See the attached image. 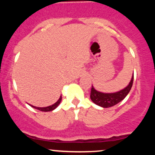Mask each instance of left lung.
<instances>
[{"label": "left lung", "instance_id": "8db88e82", "mask_svg": "<svg viewBox=\"0 0 155 155\" xmlns=\"http://www.w3.org/2000/svg\"><path fill=\"white\" fill-rule=\"evenodd\" d=\"M133 78H134V75H133L130 82L129 83L127 87H126L121 91L114 92V93H103V92L95 90V88L92 86L90 98L92 102L101 107L108 108L115 106L123 100L130 91L131 87L133 86Z\"/></svg>", "mask_w": 155, "mask_h": 155}]
</instances>
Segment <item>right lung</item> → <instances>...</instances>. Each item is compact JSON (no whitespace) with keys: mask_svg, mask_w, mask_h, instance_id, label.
<instances>
[{"mask_svg":"<svg viewBox=\"0 0 155 155\" xmlns=\"http://www.w3.org/2000/svg\"><path fill=\"white\" fill-rule=\"evenodd\" d=\"M61 100H62V96H60L59 100L57 101V102L55 103L54 104L51 105V106H47V107H35V106H32V105H31V106L33 108H35V109L39 110V111H53V110L55 109V108H56L58 106H59V104H60V102H61Z\"/></svg>","mask_w":155,"mask_h":155,"instance_id":"1","label":"right lung"}]
</instances>
